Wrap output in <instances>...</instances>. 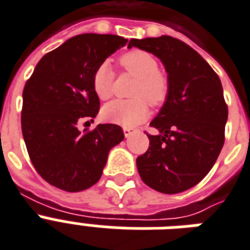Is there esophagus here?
Here are the masks:
<instances>
[{"label":"esophagus","instance_id":"obj_1","mask_svg":"<svg viewBox=\"0 0 250 250\" xmlns=\"http://www.w3.org/2000/svg\"><path fill=\"white\" fill-rule=\"evenodd\" d=\"M124 130V134H125V137H130L131 134H133V131H134V129L133 127H124L123 129Z\"/></svg>","mask_w":250,"mask_h":250}]
</instances>
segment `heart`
Listing matches in <instances>:
<instances>
[{
	"instance_id": "heart-1",
	"label": "heart",
	"mask_w": 250,
	"mask_h": 250,
	"mask_svg": "<svg viewBox=\"0 0 250 250\" xmlns=\"http://www.w3.org/2000/svg\"><path fill=\"white\" fill-rule=\"evenodd\" d=\"M119 65L129 74L137 77L130 95L134 99L113 100L102 109V117L107 123L134 126L148 116L147 103L160 107L166 103L169 94V79L159 70L158 60L146 51L134 49L124 53ZM115 74L107 62L100 63L92 74V88L100 100H107L113 94Z\"/></svg>"
}]
</instances>
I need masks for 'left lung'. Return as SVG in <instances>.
Wrapping results in <instances>:
<instances>
[{
    "label": "left lung",
    "instance_id": "8db88e82",
    "mask_svg": "<svg viewBox=\"0 0 250 250\" xmlns=\"http://www.w3.org/2000/svg\"><path fill=\"white\" fill-rule=\"evenodd\" d=\"M130 46L162 60L169 79V94L150 125V146L137 158L146 185L166 194L188 190L208 175L224 145L228 107L222 83L198 52L179 39L159 36L138 40Z\"/></svg>",
    "mask_w": 250,
    "mask_h": 250
}]
</instances>
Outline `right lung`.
<instances>
[{
  "label": "right lung",
  "mask_w": 250,
  "mask_h": 250,
  "mask_svg": "<svg viewBox=\"0 0 250 250\" xmlns=\"http://www.w3.org/2000/svg\"><path fill=\"white\" fill-rule=\"evenodd\" d=\"M126 42L116 35L74 36L42 56L26 82L23 138L35 169L53 187L65 191L92 187L102 177L109 150L124 139L115 124L83 131L78 124L92 121L100 107L92 88L94 70Z\"/></svg>",
  "instance_id": "1"
}]
</instances>
